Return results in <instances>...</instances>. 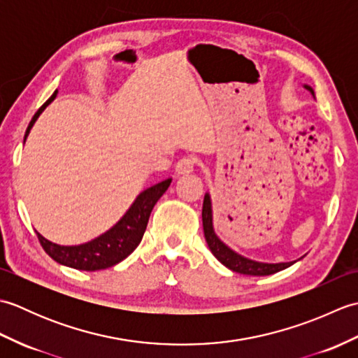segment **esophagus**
Returning a JSON list of instances; mask_svg holds the SVG:
<instances>
[{
	"mask_svg": "<svg viewBox=\"0 0 358 358\" xmlns=\"http://www.w3.org/2000/svg\"><path fill=\"white\" fill-rule=\"evenodd\" d=\"M194 167H195V158L183 157L177 163V166H175V171H177V173H189L194 171Z\"/></svg>",
	"mask_w": 358,
	"mask_h": 358,
	"instance_id": "34e87169",
	"label": "esophagus"
}]
</instances>
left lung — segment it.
Returning a JSON list of instances; mask_svg holds the SVG:
<instances>
[{"label": "left lung", "mask_w": 358, "mask_h": 358, "mask_svg": "<svg viewBox=\"0 0 358 358\" xmlns=\"http://www.w3.org/2000/svg\"><path fill=\"white\" fill-rule=\"evenodd\" d=\"M306 90H309L310 95L315 98L314 89L309 85H303ZM201 218H203V231H204V238H206L208 246L210 249V252L214 254L217 260L224 264L227 269H231L234 272L238 273H245V275H271V273H275L283 271L289 266H292L294 263L300 262L301 258L295 262H287V263H264V262H257L252 260V258H248L245 255H241L238 252H235L234 249L226 245L222 238L218 237L215 229H214V212H212V200H210V194L206 192L204 194V200H203V210H201Z\"/></svg>", "instance_id": "1"}]
</instances>
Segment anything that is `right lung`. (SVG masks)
I'll use <instances>...</instances> for the list:
<instances>
[{"mask_svg": "<svg viewBox=\"0 0 358 358\" xmlns=\"http://www.w3.org/2000/svg\"><path fill=\"white\" fill-rule=\"evenodd\" d=\"M57 95L58 89L36 110L34 118L30 120L26 129L24 143L30 131H32L34 124L36 123V120L40 118L44 109L55 100ZM171 183L172 178H166L154 186L144 189L143 192L136 195V199L124 212V215L109 231L98 235L94 240L83 243V245H57V243H52L48 238H44L40 232H36L38 240H40L43 249L49 254V257H52L57 263L67 266V268L89 272L112 268V266L118 264L126 257L131 255L135 248L140 245L144 231H146L150 212L154 209L157 201L162 199V195L167 191V187L171 186Z\"/></svg>", "mask_w": 358, "mask_h": 358, "instance_id": "add662e5", "label": "right lung"}]
</instances>
